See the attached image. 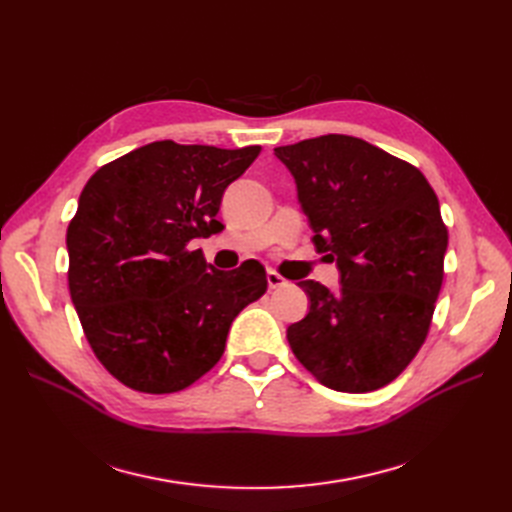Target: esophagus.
I'll use <instances>...</instances> for the list:
<instances>
[{"label": "esophagus", "mask_w": 512, "mask_h": 512, "mask_svg": "<svg viewBox=\"0 0 512 512\" xmlns=\"http://www.w3.org/2000/svg\"><path fill=\"white\" fill-rule=\"evenodd\" d=\"M267 284H269L271 290H275V288L286 286V280H284V277H282L280 273H277V271L269 269V271H267Z\"/></svg>", "instance_id": "obj_1"}]
</instances>
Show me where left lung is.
<instances>
[{"instance_id":"obj_1","label":"left lung","mask_w":512,"mask_h":512,"mask_svg":"<svg viewBox=\"0 0 512 512\" xmlns=\"http://www.w3.org/2000/svg\"><path fill=\"white\" fill-rule=\"evenodd\" d=\"M297 183L314 245L335 260L339 290L314 280L294 356L329 389H382L421 350L442 277L448 232L418 168L363 138L327 134L275 147Z\"/></svg>"}]
</instances>
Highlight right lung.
I'll return each instance as SVG.
<instances>
[{
	"label": "right lung",
	"instance_id": "add662e5",
	"mask_svg": "<svg viewBox=\"0 0 512 512\" xmlns=\"http://www.w3.org/2000/svg\"><path fill=\"white\" fill-rule=\"evenodd\" d=\"M260 147L156 141L102 166L68 226V286L98 361L134 391L177 393L220 361L232 320L267 290L260 262L218 271L224 190Z\"/></svg>",
	"mask_w": 512,
	"mask_h": 512
}]
</instances>
